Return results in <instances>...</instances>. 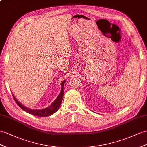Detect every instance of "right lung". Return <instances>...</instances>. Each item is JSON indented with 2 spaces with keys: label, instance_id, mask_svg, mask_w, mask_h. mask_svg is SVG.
<instances>
[{
  "label": "right lung",
  "instance_id": "add662e5",
  "mask_svg": "<svg viewBox=\"0 0 147 147\" xmlns=\"http://www.w3.org/2000/svg\"><path fill=\"white\" fill-rule=\"evenodd\" d=\"M65 82L66 81H63L61 82V89L59 95H58V96L57 97V98L54 100L53 102L50 105V106L43 109L29 108L23 105L20 102H18V100H16L13 94V97L16 103L18 104V105L22 108L23 110L29 113V114L32 115L34 116H39V117H46L48 116H50L53 115V113H55L61 105L62 100H63V95H64V84Z\"/></svg>",
  "mask_w": 147,
  "mask_h": 147
}]
</instances>
